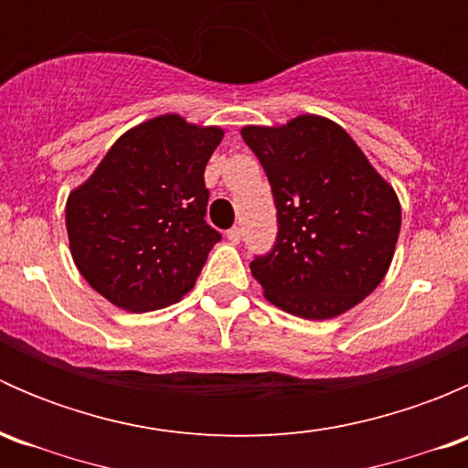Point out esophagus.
<instances>
[{"label":"esophagus","mask_w":468,"mask_h":468,"mask_svg":"<svg viewBox=\"0 0 468 468\" xmlns=\"http://www.w3.org/2000/svg\"><path fill=\"white\" fill-rule=\"evenodd\" d=\"M226 238H229V242L239 244V239H242V230H239L238 226H233V229L226 230Z\"/></svg>","instance_id":"esophagus-1"}]
</instances>
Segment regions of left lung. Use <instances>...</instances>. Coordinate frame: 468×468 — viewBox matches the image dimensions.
I'll list each match as a JSON object with an SVG mask.
<instances>
[{"label": "left lung", "instance_id": "obj_1", "mask_svg": "<svg viewBox=\"0 0 468 468\" xmlns=\"http://www.w3.org/2000/svg\"><path fill=\"white\" fill-rule=\"evenodd\" d=\"M239 133L267 172L278 210L276 244L251 262L264 299L313 322L339 317L389 269L400 233L394 187L328 117Z\"/></svg>", "mask_w": 468, "mask_h": 468}]
</instances>
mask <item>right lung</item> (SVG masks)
Segmentation results:
<instances>
[{
    "instance_id": "right-lung-1",
    "label": "right lung",
    "mask_w": 468,
    "mask_h": 468,
    "mask_svg": "<svg viewBox=\"0 0 468 468\" xmlns=\"http://www.w3.org/2000/svg\"><path fill=\"white\" fill-rule=\"evenodd\" d=\"M219 126L158 115L126 131L65 206L69 251L94 292L129 313L181 301L221 239L206 221Z\"/></svg>"
}]
</instances>
